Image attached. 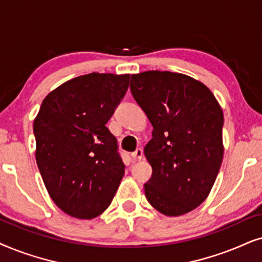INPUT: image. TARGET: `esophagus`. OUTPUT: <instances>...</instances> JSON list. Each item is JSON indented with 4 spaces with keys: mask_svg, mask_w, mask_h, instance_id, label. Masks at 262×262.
I'll return each mask as SVG.
<instances>
[{
    "mask_svg": "<svg viewBox=\"0 0 262 262\" xmlns=\"http://www.w3.org/2000/svg\"><path fill=\"white\" fill-rule=\"evenodd\" d=\"M142 156H144V152H142L141 148H138L137 151L132 153V158H133L134 160H141Z\"/></svg>",
    "mask_w": 262,
    "mask_h": 262,
    "instance_id": "1",
    "label": "esophagus"
}]
</instances>
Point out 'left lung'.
<instances>
[{"mask_svg":"<svg viewBox=\"0 0 262 262\" xmlns=\"http://www.w3.org/2000/svg\"><path fill=\"white\" fill-rule=\"evenodd\" d=\"M130 91L153 127L146 199L169 217L186 214L206 200L221 169L222 107L206 85L181 73L132 74Z\"/></svg>","mask_w":262,"mask_h":262,"instance_id":"left-lung-1","label":"left lung"}]
</instances>
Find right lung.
<instances>
[{
	"instance_id": "obj_1",
	"label": "right lung",
	"mask_w": 262,
	"mask_h": 262,
	"mask_svg": "<svg viewBox=\"0 0 262 262\" xmlns=\"http://www.w3.org/2000/svg\"><path fill=\"white\" fill-rule=\"evenodd\" d=\"M129 74L90 73L51 91L33 122L36 160L56 206L92 219L109 207L124 175L117 140L105 127Z\"/></svg>"
}]
</instances>
